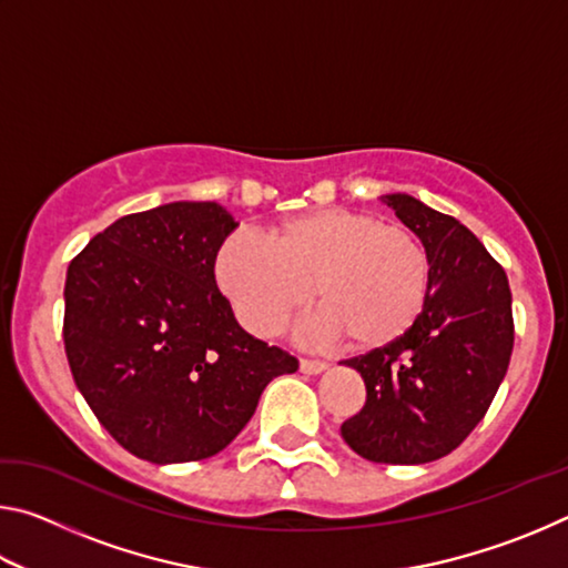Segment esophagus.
Returning a JSON list of instances; mask_svg holds the SVG:
<instances>
[{
	"label": "esophagus",
	"mask_w": 568,
	"mask_h": 568,
	"mask_svg": "<svg viewBox=\"0 0 568 568\" xmlns=\"http://www.w3.org/2000/svg\"><path fill=\"white\" fill-rule=\"evenodd\" d=\"M328 368V363L325 361H313V358H301V371L307 373V376H315V373H323Z\"/></svg>",
	"instance_id": "esophagus-1"
}]
</instances>
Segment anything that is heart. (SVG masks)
<instances>
[{
	"instance_id": "obj_1",
	"label": "heart",
	"mask_w": 568,
	"mask_h": 568,
	"mask_svg": "<svg viewBox=\"0 0 568 568\" xmlns=\"http://www.w3.org/2000/svg\"><path fill=\"white\" fill-rule=\"evenodd\" d=\"M217 287L235 318L273 338L318 301L315 331L376 351L406 335L426 307L430 257L410 227L348 207L277 220L265 245L230 237L215 261Z\"/></svg>"
}]
</instances>
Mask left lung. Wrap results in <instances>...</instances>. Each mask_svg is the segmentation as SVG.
<instances>
[{"instance_id":"1","label":"left lung","mask_w":568,"mask_h":568,"mask_svg":"<svg viewBox=\"0 0 568 568\" xmlns=\"http://www.w3.org/2000/svg\"><path fill=\"white\" fill-rule=\"evenodd\" d=\"M430 257V287L416 325L383 348L343 361L361 373L365 406L341 426L373 464H428L468 438L486 416L514 351L511 287L484 243L410 195H386Z\"/></svg>"}]
</instances>
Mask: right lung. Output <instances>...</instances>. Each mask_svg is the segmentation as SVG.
<instances>
[{"instance_id":"1","label":"right lung","mask_w":568,"mask_h":568,"mask_svg":"<svg viewBox=\"0 0 568 568\" xmlns=\"http://www.w3.org/2000/svg\"><path fill=\"white\" fill-rule=\"evenodd\" d=\"M237 223L217 203L124 215L72 257L64 353L108 434L152 464L203 460L253 418L295 355L240 328L215 283Z\"/></svg>"}]
</instances>
